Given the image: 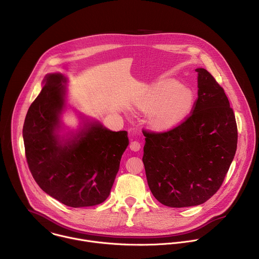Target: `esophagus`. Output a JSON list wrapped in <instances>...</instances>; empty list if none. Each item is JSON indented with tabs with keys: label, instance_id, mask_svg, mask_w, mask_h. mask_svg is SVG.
Segmentation results:
<instances>
[{
	"label": "esophagus",
	"instance_id": "obj_1",
	"mask_svg": "<svg viewBox=\"0 0 259 259\" xmlns=\"http://www.w3.org/2000/svg\"><path fill=\"white\" fill-rule=\"evenodd\" d=\"M140 148H141V144H140L139 141L134 140V141H132V142L130 143V149H131V150H133V151H138Z\"/></svg>",
	"mask_w": 259,
	"mask_h": 259
}]
</instances>
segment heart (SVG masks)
<instances>
[{"label": "heart", "mask_w": 259, "mask_h": 259, "mask_svg": "<svg viewBox=\"0 0 259 259\" xmlns=\"http://www.w3.org/2000/svg\"><path fill=\"white\" fill-rule=\"evenodd\" d=\"M193 105V93L173 80L154 83L138 102L142 110L150 111L149 123L157 130L179 125L189 115Z\"/></svg>", "instance_id": "obj_1"}]
</instances>
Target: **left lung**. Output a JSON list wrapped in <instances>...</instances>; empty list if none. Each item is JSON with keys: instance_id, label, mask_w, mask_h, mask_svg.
<instances>
[{"instance_id": "1", "label": "left lung", "mask_w": 259, "mask_h": 259, "mask_svg": "<svg viewBox=\"0 0 259 259\" xmlns=\"http://www.w3.org/2000/svg\"><path fill=\"white\" fill-rule=\"evenodd\" d=\"M195 71L198 99L191 116L167 132H143L148 187L169 207L207 201L223 184L237 149L236 119L223 88L207 70Z\"/></svg>"}]
</instances>
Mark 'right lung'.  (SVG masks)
I'll return each mask as SVG.
<instances>
[{"mask_svg":"<svg viewBox=\"0 0 259 259\" xmlns=\"http://www.w3.org/2000/svg\"><path fill=\"white\" fill-rule=\"evenodd\" d=\"M67 77L47 74L23 125L25 154L31 174L50 196L71 207L94 206L110 195L129 139L99 120L79 113V126L63 122Z\"/></svg>","mask_w":259,"mask_h":259,"instance_id":"add662e5","label":"right lung"}]
</instances>
